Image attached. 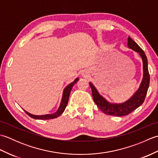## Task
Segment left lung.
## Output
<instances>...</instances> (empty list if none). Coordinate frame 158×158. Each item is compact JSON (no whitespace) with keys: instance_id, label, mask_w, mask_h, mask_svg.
<instances>
[{"instance_id":"obj_1","label":"left lung","mask_w":158,"mask_h":158,"mask_svg":"<svg viewBox=\"0 0 158 158\" xmlns=\"http://www.w3.org/2000/svg\"><path fill=\"white\" fill-rule=\"evenodd\" d=\"M127 48L138 52L140 56H141L143 62V78L142 82L140 83L139 89L129 100L121 104L110 103L105 100V98H104L102 96H100L92 83H89L90 88L92 89L94 101L96 103L97 106L106 115L119 117L128 115L144 102L147 90L149 88L150 76L148 70L147 58L145 52L140 48L139 45L130 37L127 38Z\"/></svg>"}]
</instances>
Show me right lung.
I'll list each match as a JSON object with an SVG mask.
<instances>
[{"instance_id":"right-lung-1","label":"right lung","mask_w":158,"mask_h":158,"mask_svg":"<svg viewBox=\"0 0 158 158\" xmlns=\"http://www.w3.org/2000/svg\"><path fill=\"white\" fill-rule=\"evenodd\" d=\"M78 80H79V78H77L75 81L72 83H70V84L67 85L64 88V89L61 103H60L59 108L56 113H52V114H48V115H35L28 113L27 111H26V110L25 112L28 114V115H29L30 117H32V118L35 119H54V118H56V117H59L64 111L66 106H67V104H68V102H69L70 91H71V89L73 88V86L75 85V83H76Z\"/></svg>"}]
</instances>
